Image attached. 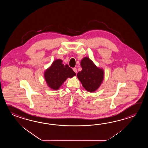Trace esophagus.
Segmentation results:
<instances>
[{
	"label": "esophagus",
	"mask_w": 148,
	"mask_h": 148,
	"mask_svg": "<svg viewBox=\"0 0 148 148\" xmlns=\"http://www.w3.org/2000/svg\"><path fill=\"white\" fill-rule=\"evenodd\" d=\"M73 70L74 71V72H75V73H77V70L76 68H73Z\"/></svg>",
	"instance_id": "34e87169"
}]
</instances>
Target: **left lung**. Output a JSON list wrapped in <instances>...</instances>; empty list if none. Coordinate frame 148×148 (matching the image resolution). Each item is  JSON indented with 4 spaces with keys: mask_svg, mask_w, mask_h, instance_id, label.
I'll return each mask as SVG.
<instances>
[{
    "mask_svg": "<svg viewBox=\"0 0 148 148\" xmlns=\"http://www.w3.org/2000/svg\"><path fill=\"white\" fill-rule=\"evenodd\" d=\"M82 70L77 73V77L83 87L89 92H93L99 87L104 79V71L96 66L87 57L81 61Z\"/></svg>",
    "mask_w": 148,
    "mask_h": 148,
    "instance_id": "1",
    "label": "left lung"
}]
</instances>
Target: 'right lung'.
<instances>
[{
  "mask_svg": "<svg viewBox=\"0 0 148 148\" xmlns=\"http://www.w3.org/2000/svg\"><path fill=\"white\" fill-rule=\"evenodd\" d=\"M75 73L68 64H64L60 59L54 61L44 73V77L48 86L58 90L68 78H72Z\"/></svg>",
  "mask_w": 148,
  "mask_h": 148,
  "instance_id": "obj_1",
  "label": "right lung"
}]
</instances>
